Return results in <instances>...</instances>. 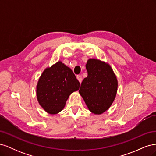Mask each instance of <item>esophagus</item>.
<instances>
[{
  "mask_svg": "<svg viewBox=\"0 0 156 156\" xmlns=\"http://www.w3.org/2000/svg\"><path fill=\"white\" fill-rule=\"evenodd\" d=\"M77 79L78 81H79V83H81V82H82V81H83V77H81V75H77Z\"/></svg>",
  "mask_w": 156,
  "mask_h": 156,
  "instance_id": "1",
  "label": "esophagus"
}]
</instances>
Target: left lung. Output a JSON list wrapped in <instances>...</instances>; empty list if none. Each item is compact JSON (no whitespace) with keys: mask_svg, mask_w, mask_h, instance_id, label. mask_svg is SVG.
<instances>
[{"mask_svg":"<svg viewBox=\"0 0 156 156\" xmlns=\"http://www.w3.org/2000/svg\"><path fill=\"white\" fill-rule=\"evenodd\" d=\"M86 69L88 76L83 79L79 92L88 110L95 115H101L115 100L118 80L111 66L104 61L89 58Z\"/></svg>","mask_w":156,"mask_h":156,"instance_id":"1","label":"left lung"}]
</instances>
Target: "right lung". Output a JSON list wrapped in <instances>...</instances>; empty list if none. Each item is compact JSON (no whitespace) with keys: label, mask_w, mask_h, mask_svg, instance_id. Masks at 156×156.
I'll return each instance as SVG.
<instances>
[{"label":"right lung","mask_w":156,"mask_h":156,"mask_svg":"<svg viewBox=\"0 0 156 156\" xmlns=\"http://www.w3.org/2000/svg\"><path fill=\"white\" fill-rule=\"evenodd\" d=\"M79 87L72 70L59 60L42 72L36 85L37 100L45 112L57 114L63 110L70 94Z\"/></svg>","instance_id":"add662e5"}]
</instances>
